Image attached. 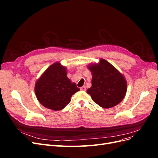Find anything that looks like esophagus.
<instances>
[{
	"mask_svg": "<svg viewBox=\"0 0 158 158\" xmlns=\"http://www.w3.org/2000/svg\"><path fill=\"white\" fill-rule=\"evenodd\" d=\"M80 89L82 90V91H85V90H86V87H85V86H82V87H81Z\"/></svg>",
	"mask_w": 158,
	"mask_h": 158,
	"instance_id": "1",
	"label": "esophagus"
}]
</instances>
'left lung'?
Here are the masks:
<instances>
[{
	"mask_svg": "<svg viewBox=\"0 0 158 158\" xmlns=\"http://www.w3.org/2000/svg\"><path fill=\"white\" fill-rule=\"evenodd\" d=\"M92 73V87L88 89L93 101L98 106L109 109L117 106L125 98L127 90L125 78L106 60L88 65Z\"/></svg>",
	"mask_w": 158,
	"mask_h": 158,
	"instance_id": "8db88e82",
	"label": "left lung"
}]
</instances>
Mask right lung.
I'll return each instance as SVG.
<instances>
[{
	"label": "right lung",
	"instance_id": "obj_1",
	"mask_svg": "<svg viewBox=\"0 0 158 158\" xmlns=\"http://www.w3.org/2000/svg\"><path fill=\"white\" fill-rule=\"evenodd\" d=\"M79 90L67 77L66 68L59 62L49 66L35 84L38 101L43 106L54 111L64 109L73 95Z\"/></svg>",
	"mask_w": 158,
	"mask_h": 158
}]
</instances>
